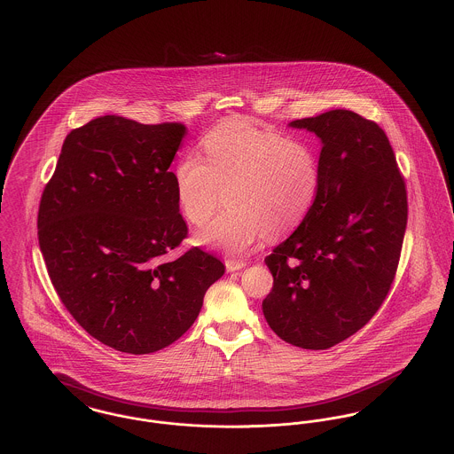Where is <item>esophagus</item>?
<instances>
[{
  "label": "esophagus",
  "mask_w": 454,
  "mask_h": 454,
  "mask_svg": "<svg viewBox=\"0 0 454 454\" xmlns=\"http://www.w3.org/2000/svg\"><path fill=\"white\" fill-rule=\"evenodd\" d=\"M224 266H226V271L233 273V271L244 270L245 266H247V262H244V261H235V259H228V261H224Z\"/></svg>",
  "instance_id": "obj_1"
}]
</instances>
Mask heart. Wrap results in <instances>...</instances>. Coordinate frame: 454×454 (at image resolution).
<instances>
[{"instance_id": "obj_1", "label": "heart", "mask_w": 454, "mask_h": 454, "mask_svg": "<svg viewBox=\"0 0 454 454\" xmlns=\"http://www.w3.org/2000/svg\"><path fill=\"white\" fill-rule=\"evenodd\" d=\"M204 159L184 153L173 169L176 200L192 224H204L223 210L195 242L228 254H242L262 239L297 228L313 207L319 190V164L311 145L224 122L202 141Z\"/></svg>"}]
</instances>
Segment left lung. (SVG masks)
Wrapping results in <instances>:
<instances>
[{
    "instance_id": "1",
    "label": "left lung",
    "mask_w": 454,
    "mask_h": 454,
    "mask_svg": "<svg viewBox=\"0 0 454 454\" xmlns=\"http://www.w3.org/2000/svg\"><path fill=\"white\" fill-rule=\"evenodd\" d=\"M321 140L319 190L299 228L264 259L262 313L281 340L328 349L361 330L395 277L408 195L384 129L352 110L297 119Z\"/></svg>"
}]
</instances>
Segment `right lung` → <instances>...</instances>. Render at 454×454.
Masks as SVG:
<instances>
[{
    "label": "right lung",
    "mask_w": 454,
    "mask_h": 454,
    "mask_svg": "<svg viewBox=\"0 0 454 454\" xmlns=\"http://www.w3.org/2000/svg\"><path fill=\"white\" fill-rule=\"evenodd\" d=\"M181 122L104 115L72 129L41 195L37 239L50 279L72 317L97 340L150 354L197 319L224 264L188 235L169 171Z\"/></svg>",
    "instance_id": "1"
}]
</instances>
